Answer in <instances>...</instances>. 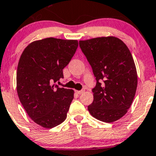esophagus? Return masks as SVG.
<instances>
[{
  "label": "esophagus",
  "mask_w": 156,
  "mask_h": 156,
  "mask_svg": "<svg viewBox=\"0 0 156 156\" xmlns=\"http://www.w3.org/2000/svg\"><path fill=\"white\" fill-rule=\"evenodd\" d=\"M75 93H78V94H82L84 93V90H75Z\"/></svg>",
  "instance_id": "esophagus-1"
}]
</instances>
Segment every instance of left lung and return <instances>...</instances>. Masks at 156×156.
<instances>
[{
    "label": "left lung",
    "instance_id": "left-lung-1",
    "mask_svg": "<svg viewBox=\"0 0 156 156\" xmlns=\"http://www.w3.org/2000/svg\"><path fill=\"white\" fill-rule=\"evenodd\" d=\"M79 46L97 80L89 113L104 122L117 121L126 114L136 93L137 75L132 54L115 37L79 41Z\"/></svg>",
    "mask_w": 156,
    "mask_h": 156
}]
</instances>
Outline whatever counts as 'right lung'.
I'll return each instance as SVG.
<instances>
[{"label":"right lung","mask_w":156,"mask_h":156,"mask_svg":"<svg viewBox=\"0 0 156 156\" xmlns=\"http://www.w3.org/2000/svg\"><path fill=\"white\" fill-rule=\"evenodd\" d=\"M77 40L48 37L30 44L19 61L16 84L22 105L28 115L44 128L59 125L67 118L74 90L55 83L74 56Z\"/></svg>","instance_id":"add662e5"}]
</instances>
